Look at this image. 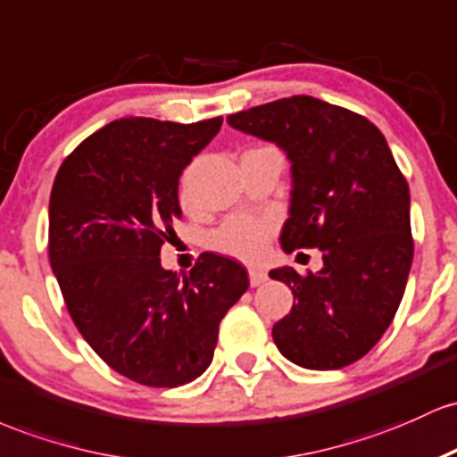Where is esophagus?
Here are the masks:
<instances>
[{"label":"esophagus","instance_id":"34e87169","mask_svg":"<svg viewBox=\"0 0 457 457\" xmlns=\"http://www.w3.org/2000/svg\"><path fill=\"white\" fill-rule=\"evenodd\" d=\"M248 274H250V285L253 287L263 285L265 280H268V271H263V270H250Z\"/></svg>","mask_w":457,"mask_h":457}]
</instances>
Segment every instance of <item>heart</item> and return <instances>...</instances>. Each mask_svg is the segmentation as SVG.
<instances>
[{
    "label": "heart",
    "instance_id": "1",
    "mask_svg": "<svg viewBox=\"0 0 457 457\" xmlns=\"http://www.w3.org/2000/svg\"><path fill=\"white\" fill-rule=\"evenodd\" d=\"M274 235V222L256 215H233L212 235V245L218 253L242 261H259L268 253Z\"/></svg>",
    "mask_w": 457,
    "mask_h": 457
}]
</instances>
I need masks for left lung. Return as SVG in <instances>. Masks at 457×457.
Masks as SVG:
<instances>
[{
  "instance_id": "left-lung-1",
  "label": "left lung",
  "mask_w": 457,
  "mask_h": 457,
  "mask_svg": "<svg viewBox=\"0 0 457 457\" xmlns=\"http://www.w3.org/2000/svg\"><path fill=\"white\" fill-rule=\"evenodd\" d=\"M227 120L289 157L285 253H324L317 274L270 271L295 300L271 328L276 347L304 369L352 365L382 339L406 291L414 254L406 177L371 120L315 96L271 101Z\"/></svg>"
}]
</instances>
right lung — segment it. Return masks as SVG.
<instances>
[{
    "label": "right lung",
    "mask_w": 457,
    "mask_h": 457,
    "mask_svg": "<svg viewBox=\"0 0 457 457\" xmlns=\"http://www.w3.org/2000/svg\"><path fill=\"white\" fill-rule=\"evenodd\" d=\"M222 116L181 122L120 118L62 162L49 201V261L88 345L120 376L155 388L212 365L222 317L248 289L242 263L201 254L189 274L162 268L181 218L179 177Z\"/></svg>",
    "instance_id": "right-lung-1"
}]
</instances>
